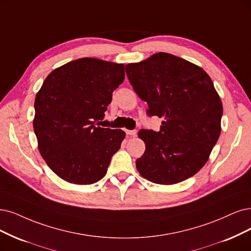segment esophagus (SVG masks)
Here are the masks:
<instances>
[{
	"instance_id": "34e87169",
	"label": "esophagus",
	"mask_w": 251,
	"mask_h": 251,
	"mask_svg": "<svg viewBox=\"0 0 251 251\" xmlns=\"http://www.w3.org/2000/svg\"><path fill=\"white\" fill-rule=\"evenodd\" d=\"M125 131H126V133H127L128 135H130V136H135L136 133H137L136 130H125Z\"/></svg>"
}]
</instances>
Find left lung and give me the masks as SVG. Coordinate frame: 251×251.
Masks as SVG:
<instances>
[{
    "mask_svg": "<svg viewBox=\"0 0 251 251\" xmlns=\"http://www.w3.org/2000/svg\"><path fill=\"white\" fill-rule=\"evenodd\" d=\"M136 94L146 101L147 114L163 118L159 131L142 129L146 144L136 160L143 177L171 185L196 175L209 159L221 131L222 103L207 72L166 52L126 65Z\"/></svg>",
    "mask_w": 251,
    "mask_h": 251,
    "instance_id": "obj_1",
    "label": "left lung"
}]
</instances>
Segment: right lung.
I'll list each match as a JSON object with an SVG mask.
<instances>
[{"label":"right lung","instance_id":"1","mask_svg":"<svg viewBox=\"0 0 251 251\" xmlns=\"http://www.w3.org/2000/svg\"><path fill=\"white\" fill-rule=\"evenodd\" d=\"M124 78L123 64L82 58L54 69L43 81L33 126L42 158L61 179L89 185L105 176L125 132L96 122Z\"/></svg>","mask_w":251,"mask_h":251}]
</instances>
